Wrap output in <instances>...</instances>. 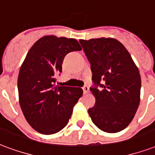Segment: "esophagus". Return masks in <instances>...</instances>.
Wrapping results in <instances>:
<instances>
[{"mask_svg": "<svg viewBox=\"0 0 155 155\" xmlns=\"http://www.w3.org/2000/svg\"><path fill=\"white\" fill-rule=\"evenodd\" d=\"M83 91H84V94H87V93H88V92H89V88H88V86H84V87L83 88Z\"/></svg>", "mask_w": 155, "mask_h": 155, "instance_id": "obj_1", "label": "esophagus"}]
</instances>
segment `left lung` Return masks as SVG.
Returning <instances> with one entry per match:
<instances>
[{
	"label": "left lung",
	"mask_w": 155,
	"mask_h": 155,
	"mask_svg": "<svg viewBox=\"0 0 155 155\" xmlns=\"http://www.w3.org/2000/svg\"><path fill=\"white\" fill-rule=\"evenodd\" d=\"M80 43L90 62L95 85L90 90L96 102L88 110V114L101 131L120 132L132 122L139 106V70L124 45L116 39L80 40Z\"/></svg>",
	"instance_id": "obj_1"
}]
</instances>
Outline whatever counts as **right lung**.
Listing matches in <instances>:
<instances>
[{
	"mask_svg": "<svg viewBox=\"0 0 155 155\" xmlns=\"http://www.w3.org/2000/svg\"><path fill=\"white\" fill-rule=\"evenodd\" d=\"M75 39L45 35L29 49L18 77V99L26 120L38 133L50 135L67 126L80 88L56 85L65 56L81 50Z\"/></svg>",
	"mask_w": 155,
	"mask_h": 155,
	"instance_id": "right-lung-1",
	"label": "right lung"
}]
</instances>
